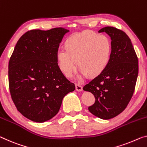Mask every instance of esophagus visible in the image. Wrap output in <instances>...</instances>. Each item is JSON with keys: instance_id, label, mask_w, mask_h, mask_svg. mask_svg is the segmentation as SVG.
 <instances>
[{"instance_id": "34e87169", "label": "esophagus", "mask_w": 147, "mask_h": 147, "mask_svg": "<svg viewBox=\"0 0 147 147\" xmlns=\"http://www.w3.org/2000/svg\"><path fill=\"white\" fill-rule=\"evenodd\" d=\"M76 89L77 91L81 92L83 91V87L79 84H76Z\"/></svg>"}]
</instances>
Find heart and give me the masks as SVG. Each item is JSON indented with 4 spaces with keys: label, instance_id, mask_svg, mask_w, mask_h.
<instances>
[{
    "label": "heart",
    "instance_id": "heart-1",
    "mask_svg": "<svg viewBox=\"0 0 147 147\" xmlns=\"http://www.w3.org/2000/svg\"><path fill=\"white\" fill-rule=\"evenodd\" d=\"M111 51V41L107 36L85 31L69 37L66 46L58 48L56 56L61 70L67 77L76 68L78 59L80 80L102 73L109 63Z\"/></svg>",
    "mask_w": 147,
    "mask_h": 147
}]
</instances>
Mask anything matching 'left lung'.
Wrapping results in <instances>:
<instances>
[{"instance_id": "obj_1", "label": "left lung", "mask_w": 147, "mask_h": 147, "mask_svg": "<svg viewBox=\"0 0 147 147\" xmlns=\"http://www.w3.org/2000/svg\"><path fill=\"white\" fill-rule=\"evenodd\" d=\"M111 39L110 61L102 73L83 87L95 97L89 112L99 118L109 119L122 112L134 94L138 76V58L127 35L113 27H105Z\"/></svg>"}]
</instances>
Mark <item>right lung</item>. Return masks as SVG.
<instances>
[{
    "label": "right lung",
    "mask_w": 147,
    "mask_h": 147,
    "mask_svg": "<svg viewBox=\"0 0 147 147\" xmlns=\"http://www.w3.org/2000/svg\"><path fill=\"white\" fill-rule=\"evenodd\" d=\"M69 30L29 31L16 45L8 64L9 89L18 111L42 123L57 114L64 97L75 90L58 65L60 43Z\"/></svg>",
    "instance_id": "obj_1"
}]
</instances>
